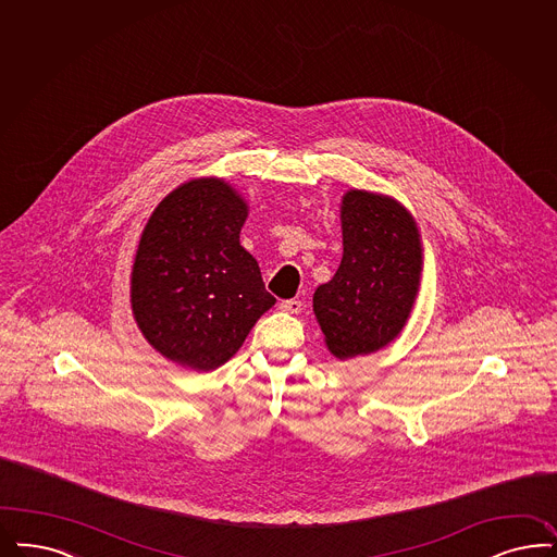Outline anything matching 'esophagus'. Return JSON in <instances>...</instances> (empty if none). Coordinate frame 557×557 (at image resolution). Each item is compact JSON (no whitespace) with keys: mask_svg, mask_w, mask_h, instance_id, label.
Returning a JSON list of instances; mask_svg holds the SVG:
<instances>
[{"mask_svg":"<svg viewBox=\"0 0 557 557\" xmlns=\"http://www.w3.org/2000/svg\"><path fill=\"white\" fill-rule=\"evenodd\" d=\"M301 301L299 299H287V301H281V309L287 311V313H299L301 311Z\"/></svg>","mask_w":557,"mask_h":557,"instance_id":"34e87169","label":"esophagus"}]
</instances>
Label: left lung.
<instances>
[{"instance_id": "left-lung-1", "label": "left lung", "mask_w": 557, "mask_h": 557, "mask_svg": "<svg viewBox=\"0 0 557 557\" xmlns=\"http://www.w3.org/2000/svg\"><path fill=\"white\" fill-rule=\"evenodd\" d=\"M343 260L313 293V313L334 357L384 349L411 315L423 269L411 212L391 196L349 189L341 205Z\"/></svg>"}]
</instances>
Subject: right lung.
Instances as JSON below:
<instances>
[{
	"label": "right lung",
	"instance_id": "add662e5",
	"mask_svg": "<svg viewBox=\"0 0 557 557\" xmlns=\"http://www.w3.org/2000/svg\"><path fill=\"white\" fill-rule=\"evenodd\" d=\"M246 219V200L219 177L175 187L150 214L132 269V311L169 361L216 370L276 304L239 244Z\"/></svg>",
	"mask_w": 557,
	"mask_h": 557
}]
</instances>
